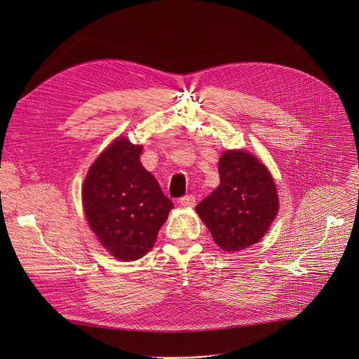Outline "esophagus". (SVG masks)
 <instances>
[{
  "label": "esophagus",
  "instance_id": "34e87169",
  "mask_svg": "<svg viewBox=\"0 0 359 359\" xmlns=\"http://www.w3.org/2000/svg\"><path fill=\"white\" fill-rule=\"evenodd\" d=\"M180 204L182 206H186V208H193L196 204V197L193 194H186L183 197H180Z\"/></svg>",
  "mask_w": 359,
  "mask_h": 359
}]
</instances>
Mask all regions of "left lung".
I'll use <instances>...</instances> for the list:
<instances>
[{
  "label": "left lung",
  "mask_w": 359,
  "mask_h": 359,
  "mask_svg": "<svg viewBox=\"0 0 359 359\" xmlns=\"http://www.w3.org/2000/svg\"><path fill=\"white\" fill-rule=\"evenodd\" d=\"M220 186L201 200L196 212L226 251L260 241L278 212L274 180L257 158L227 150L219 161Z\"/></svg>",
  "instance_id": "left-lung-1"
}]
</instances>
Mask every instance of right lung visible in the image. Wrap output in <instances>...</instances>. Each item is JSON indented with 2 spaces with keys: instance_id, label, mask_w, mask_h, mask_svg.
<instances>
[{
  "instance_id": "add662e5",
  "label": "right lung",
  "mask_w": 359,
  "mask_h": 359,
  "mask_svg": "<svg viewBox=\"0 0 359 359\" xmlns=\"http://www.w3.org/2000/svg\"><path fill=\"white\" fill-rule=\"evenodd\" d=\"M142 146L116 139L90 166L82 201L88 223L118 260H137L153 247L173 201L140 163Z\"/></svg>"
}]
</instances>
